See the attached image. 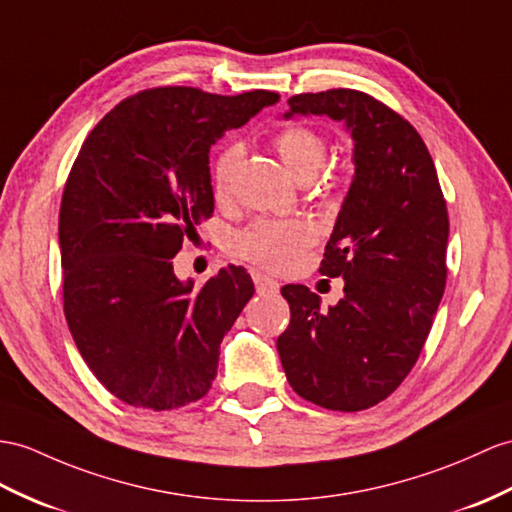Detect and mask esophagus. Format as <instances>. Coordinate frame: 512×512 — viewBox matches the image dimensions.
I'll return each instance as SVG.
<instances>
[{"label":"esophagus","mask_w":512,"mask_h":512,"mask_svg":"<svg viewBox=\"0 0 512 512\" xmlns=\"http://www.w3.org/2000/svg\"><path fill=\"white\" fill-rule=\"evenodd\" d=\"M252 280H254V286L260 295H276L280 291L278 280H273L260 271H252Z\"/></svg>","instance_id":"esophagus-1"}]
</instances>
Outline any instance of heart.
<instances>
[{
	"label": "heart",
	"mask_w": 512,
	"mask_h": 512,
	"mask_svg": "<svg viewBox=\"0 0 512 512\" xmlns=\"http://www.w3.org/2000/svg\"><path fill=\"white\" fill-rule=\"evenodd\" d=\"M273 147L278 156L299 182H308L317 176L323 160H326L328 141L317 128L306 123H291L273 136ZM243 160V145L228 143L219 149L210 171V184L217 202H228L234 178ZM315 241V232L308 223L299 219H256L234 234L232 252L249 260L258 267L269 271H289L293 269L304 249Z\"/></svg>",
	"instance_id": "1"
}]
</instances>
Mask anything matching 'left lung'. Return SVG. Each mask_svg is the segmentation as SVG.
I'll use <instances>...</instances> for the list:
<instances>
[{
    "label": "left lung",
    "instance_id": "1",
    "mask_svg": "<svg viewBox=\"0 0 512 512\" xmlns=\"http://www.w3.org/2000/svg\"><path fill=\"white\" fill-rule=\"evenodd\" d=\"M293 115L343 121L354 139V180L321 260L345 297L321 310L302 284L282 286L291 323L278 354L293 391L356 413L386 400L415 367L445 291L450 219L426 143L380 99L354 89L302 93Z\"/></svg>",
    "mask_w": 512,
    "mask_h": 512
}]
</instances>
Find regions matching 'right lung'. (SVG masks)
<instances>
[{
    "mask_svg": "<svg viewBox=\"0 0 512 512\" xmlns=\"http://www.w3.org/2000/svg\"><path fill=\"white\" fill-rule=\"evenodd\" d=\"M278 99L158 86L119 102L82 143L60 202L62 299L84 363L121 402L171 410L213 386L254 282L230 265L193 291L173 256L215 210L210 147Z\"/></svg>",
    "mask_w": 512,
    "mask_h": 512,
    "instance_id": "right-lung-1",
    "label": "right lung"
}]
</instances>
